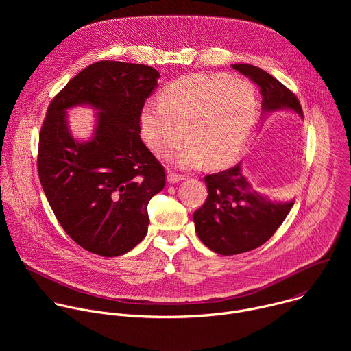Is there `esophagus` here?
<instances>
[{
  "mask_svg": "<svg viewBox=\"0 0 351 351\" xmlns=\"http://www.w3.org/2000/svg\"><path fill=\"white\" fill-rule=\"evenodd\" d=\"M167 180H168V183L175 184V183H179V182L184 180V176H183V175H178V173H175V172H168Z\"/></svg>",
  "mask_w": 351,
  "mask_h": 351,
  "instance_id": "obj_1",
  "label": "esophagus"
}]
</instances>
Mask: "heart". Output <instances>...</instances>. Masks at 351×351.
<instances>
[{
  "mask_svg": "<svg viewBox=\"0 0 351 351\" xmlns=\"http://www.w3.org/2000/svg\"><path fill=\"white\" fill-rule=\"evenodd\" d=\"M257 108L256 90L247 80L195 73L168 84L160 103H145L138 125L144 141L158 157H168L186 134L189 141L175 156V165L195 169L208 161V167L219 169L240 157Z\"/></svg>",
  "mask_w": 351,
  "mask_h": 351,
  "instance_id": "b5f03b06",
  "label": "heart"
}]
</instances>
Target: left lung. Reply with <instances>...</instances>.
Instances as JSON below:
<instances>
[{"instance_id": "left-lung-1", "label": "left lung", "mask_w": 351, "mask_h": 351, "mask_svg": "<svg viewBox=\"0 0 351 351\" xmlns=\"http://www.w3.org/2000/svg\"><path fill=\"white\" fill-rule=\"evenodd\" d=\"M233 69L260 86L263 114L293 111L303 118L297 97L272 75L248 64H234ZM208 197L193 214L198 239L213 252L233 256L250 252L267 240L282 225L294 202H272L260 194L241 173V164L204 178Z\"/></svg>"}]
</instances>
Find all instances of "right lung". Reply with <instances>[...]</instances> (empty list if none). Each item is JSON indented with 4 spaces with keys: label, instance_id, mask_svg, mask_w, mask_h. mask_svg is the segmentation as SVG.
I'll return each mask as SVG.
<instances>
[{
    "label": "right lung",
    "instance_id": "obj_1",
    "mask_svg": "<svg viewBox=\"0 0 351 351\" xmlns=\"http://www.w3.org/2000/svg\"><path fill=\"white\" fill-rule=\"evenodd\" d=\"M147 65L95 62L54 97L38 138L40 183L60 225L80 247L103 257L134 248L148 229L147 206L165 186V171L140 138L138 114L158 87ZM97 111L93 136L76 141L67 110Z\"/></svg>",
    "mask_w": 351,
    "mask_h": 351
}]
</instances>
